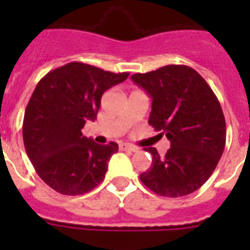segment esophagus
I'll return each mask as SVG.
<instances>
[{
  "mask_svg": "<svg viewBox=\"0 0 250 250\" xmlns=\"http://www.w3.org/2000/svg\"><path fill=\"white\" fill-rule=\"evenodd\" d=\"M119 149L121 150H125V152H137L139 150L137 146L129 144V143H119Z\"/></svg>",
  "mask_w": 250,
  "mask_h": 250,
  "instance_id": "1",
  "label": "esophagus"
}]
</instances>
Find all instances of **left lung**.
<instances>
[{"instance_id":"left-lung-1","label":"left lung","mask_w":250,"mask_h":250,"mask_svg":"<svg viewBox=\"0 0 250 250\" xmlns=\"http://www.w3.org/2000/svg\"><path fill=\"white\" fill-rule=\"evenodd\" d=\"M131 79L152 98L149 125L171 143L164 157L156 148H145L153 162L140 180L165 197L197 190L225 150L226 121L217 96L196 70L184 64H168Z\"/></svg>"}]
</instances>
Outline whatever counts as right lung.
<instances>
[{
	"instance_id": "obj_1",
	"label": "right lung",
	"mask_w": 250,
	"mask_h": 250,
	"mask_svg": "<svg viewBox=\"0 0 250 250\" xmlns=\"http://www.w3.org/2000/svg\"><path fill=\"white\" fill-rule=\"evenodd\" d=\"M128 75L70 62L37 83L25 107L23 141L37 175L58 193H86L105 178L118 144H96L82 129L97 118L105 90Z\"/></svg>"
}]
</instances>
